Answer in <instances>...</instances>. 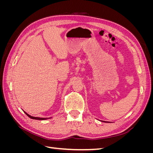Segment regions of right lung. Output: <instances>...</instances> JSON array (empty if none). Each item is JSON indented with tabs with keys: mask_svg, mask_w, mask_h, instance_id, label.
Returning <instances> with one entry per match:
<instances>
[{
	"mask_svg": "<svg viewBox=\"0 0 153 153\" xmlns=\"http://www.w3.org/2000/svg\"><path fill=\"white\" fill-rule=\"evenodd\" d=\"M24 112L25 113V114L27 115V116L29 117L30 118H31V119H37V120H45V119H49V118H41V117H32V116H31V115H29L28 114H27L25 112Z\"/></svg>",
	"mask_w": 153,
	"mask_h": 153,
	"instance_id": "1",
	"label": "right lung"
}]
</instances>
